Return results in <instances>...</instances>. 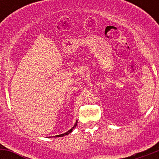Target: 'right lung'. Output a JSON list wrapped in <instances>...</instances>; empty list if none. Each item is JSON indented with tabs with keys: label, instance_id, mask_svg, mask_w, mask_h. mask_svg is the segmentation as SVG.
Instances as JSON below:
<instances>
[{
	"label": "right lung",
	"instance_id": "add662e5",
	"mask_svg": "<svg viewBox=\"0 0 159 159\" xmlns=\"http://www.w3.org/2000/svg\"><path fill=\"white\" fill-rule=\"evenodd\" d=\"M77 123H78V121H76V122H75V124L74 125L73 127H72L71 129H70L69 130V131H66V132H65V133H63V134H58V135H55V136H54V138H57V137H63V136L68 135V134H70V133L72 131H73V129H75V127H76V126H77ZM50 138H51V137H50Z\"/></svg>",
	"mask_w": 159,
	"mask_h": 159
}]
</instances>
